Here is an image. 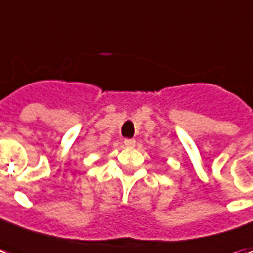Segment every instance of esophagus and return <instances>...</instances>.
Masks as SVG:
<instances>
[{
	"label": "esophagus",
	"mask_w": 253,
	"mask_h": 253,
	"mask_svg": "<svg viewBox=\"0 0 253 253\" xmlns=\"http://www.w3.org/2000/svg\"><path fill=\"white\" fill-rule=\"evenodd\" d=\"M123 143L126 147H135V144H136V140L135 139H125L123 140Z\"/></svg>",
	"instance_id": "34e87169"
}]
</instances>
